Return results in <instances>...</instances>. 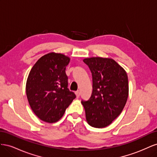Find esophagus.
<instances>
[{"instance_id":"obj_1","label":"esophagus","mask_w":157,"mask_h":157,"mask_svg":"<svg viewBox=\"0 0 157 157\" xmlns=\"http://www.w3.org/2000/svg\"><path fill=\"white\" fill-rule=\"evenodd\" d=\"M75 94H76V96H77V98H79V97H80V92H79V91H77V92H75Z\"/></svg>"}]
</instances>
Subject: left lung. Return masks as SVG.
Segmentation results:
<instances>
[{
  "mask_svg": "<svg viewBox=\"0 0 157 157\" xmlns=\"http://www.w3.org/2000/svg\"><path fill=\"white\" fill-rule=\"evenodd\" d=\"M92 75L93 90L88 100H82L88 124L109 126L120 115L128 96L126 71L115 61L102 58L84 59Z\"/></svg>",
  "mask_w": 157,
  "mask_h": 157,
  "instance_id": "8db88e82",
  "label": "left lung"
}]
</instances>
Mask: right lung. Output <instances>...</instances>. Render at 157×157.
<instances>
[{
	"instance_id": "right-lung-1",
	"label": "right lung",
	"mask_w": 157,
	"mask_h": 157,
	"mask_svg": "<svg viewBox=\"0 0 157 157\" xmlns=\"http://www.w3.org/2000/svg\"><path fill=\"white\" fill-rule=\"evenodd\" d=\"M68 57L50 53L38 60L28 76L26 94L31 108L40 120L58 121L76 95L68 88L65 69Z\"/></svg>"
}]
</instances>
